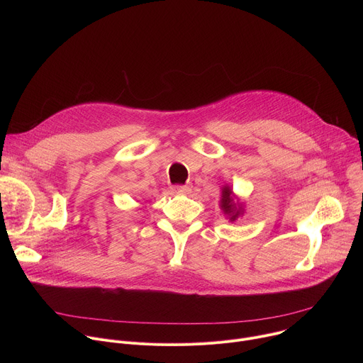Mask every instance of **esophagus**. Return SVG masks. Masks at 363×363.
Returning <instances> with one entry per match:
<instances>
[{"label": "esophagus", "mask_w": 363, "mask_h": 363, "mask_svg": "<svg viewBox=\"0 0 363 363\" xmlns=\"http://www.w3.org/2000/svg\"><path fill=\"white\" fill-rule=\"evenodd\" d=\"M174 191L181 192V194H188V192H191V186L189 185H177L174 188Z\"/></svg>", "instance_id": "obj_1"}]
</instances>
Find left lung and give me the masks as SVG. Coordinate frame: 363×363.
Masks as SVG:
<instances>
[{
  "instance_id": "1",
  "label": "left lung",
  "mask_w": 363,
  "mask_h": 363,
  "mask_svg": "<svg viewBox=\"0 0 363 363\" xmlns=\"http://www.w3.org/2000/svg\"><path fill=\"white\" fill-rule=\"evenodd\" d=\"M221 208L224 210L225 214L230 216V220L234 221L240 214H241V208H237V205L233 199V191L225 186L223 189V198H221Z\"/></svg>"
}]
</instances>
